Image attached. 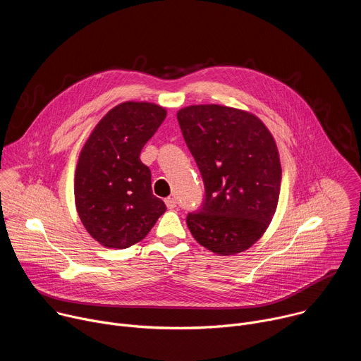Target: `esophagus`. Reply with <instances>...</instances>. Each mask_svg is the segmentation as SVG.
Instances as JSON below:
<instances>
[{"mask_svg":"<svg viewBox=\"0 0 361 361\" xmlns=\"http://www.w3.org/2000/svg\"><path fill=\"white\" fill-rule=\"evenodd\" d=\"M164 202H166V205H167V209H170V210H173V209L177 207V201H176V198H173V197L166 198Z\"/></svg>","mask_w":361,"mask_h":361,"instance_id":"1","label":"esophagus"}]
</instances>
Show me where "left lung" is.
<instances>
[{"mask_svg": "<svg viewBox=\"0 0 361 361\" xmlns=\"http://www.w3.org/2000/svg\"><path fill=\"white\" fill-rule=\"evenodd\" d=\"M177 120L205 187L202 207L187 216L192 237L220 255L250 248L270 226L280 195L271 133L257 116L219 104L184 107Z\"/></svg>", "mask_w": 361, "mask_h": 361, "instance_id": "left-lung-1", "label": "left lung"}]
</instances>
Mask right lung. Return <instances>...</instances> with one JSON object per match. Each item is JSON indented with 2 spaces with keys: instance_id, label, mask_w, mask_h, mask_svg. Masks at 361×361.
<instances>
[{
  "instance_id": "right-lung-1",
  "label": "right lung",
  "mask_w": 361,
  "mask_h": 361,
  "mask_svg": "<svg viewBox=\"0 0 361 361\" xmlns=\"http://www.w3.org/2000/svg\"><path fill=\"white\" fill-rule=\"evenodd\" d=\"M167 116L147 101H126L111 109L81 148L74 197L88 234L107 248L141 241L167 210L152 194L149 169L140 154Z\"/></svg>"
}]
</instances>
